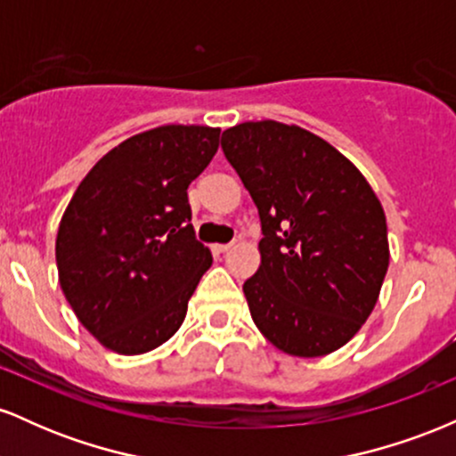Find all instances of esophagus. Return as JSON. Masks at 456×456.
<instances>
[{"label":"esophagus","mask_w":456,"mask_h":456,"mask_svg":"<svg viewBox=\"0 0 456 456\" xmlns=\"http://www.w3.org/2000/svg\"><path fill=\"white\" fill-rule=\"evenodd\" d=\"M233 244H214V250H216V253H227L229 248H232Z\"/></svg>","instance_id":"esophagus-1"}]
</instances>
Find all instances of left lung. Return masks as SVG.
I'll use <instances>...</instances> for the list:
<instances>
[{
    "mask_svg": "<svg viewBox=\"0 0 456 456\" xmlns=\"http://www.w3.org/2000/svg\"><path fill=\"white\" fill-rule=\"evenodd\" d=\"M224 159L257 206L261 265L244 282L255 326L281 352L343 347L378 302L388 270L384 208L341 151L300 126L224 130Z\"/></svg>",
    "mask_w": 456,
    "mask_h": 456,
    "instance_id": "1",
    "label": "left lung"
}]
</instances>
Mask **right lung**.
Masks as SVG:
<instances>
[{
	"label": "right lung",
	"instance_id": "obj_1",
	"mask_svg": "<svg viewBox=\"0 0 456 456\" xmlns=\"http://www.w3.org/2000/svg\"><path fill=\"white\" fill-rule=\"evenodd\" d=\"M221 128L159 126L102 156L83 177L55 242L60 285L104 347L145 354L169 341L212 253L195 238L188 184Z\"/></svg>",
	"mask_w": 456,
	"mask_h": 456
}]
</instances>
